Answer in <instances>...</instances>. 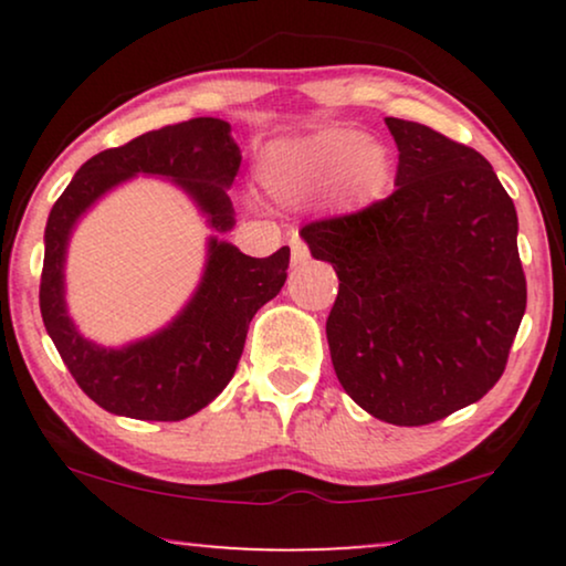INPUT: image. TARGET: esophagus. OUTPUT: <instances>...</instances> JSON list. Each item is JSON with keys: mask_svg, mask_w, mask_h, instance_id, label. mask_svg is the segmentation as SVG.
Here are the masks:
<instances>
[{"mask_svg": "<svg viewBox=\"0 0 566 566\" xmlns=\"http://www.w3.org/2000/svg\"><path fill=\"white\" fill-rule=\"evenodd\" d=\"M289 244H291V262H293V265H304V262L308 260V247H306L304 239H301L298 234H293Z\"/></svg>", "mask_w": 566, "mask_h": 566, "instance_id": "34e87169", "label": "esophagus"}]
</instances>
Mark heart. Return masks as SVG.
Masks as SVG:
<instances>
[{
    "instance_id": "heart-1",
    "label": "heart",
    "mask_w": 566,
    "mask_h": 566,
    "mask_svg": "<svg viewBox=\"0 0 566 566\" xmlns=\"http://www.w3.org/2000/svg\"><path fill=\"white\" fill-rule=\"evenodd\" d=\"M260 180L275 200L301 206L327 198L339 211H366L389 196V146L353 128L281 138L260 154Z\"/></svg>"
}]
</instances>
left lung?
I'll return each instance as SVG.
<instances>
[{
    "instance_id": "obj_1",
    "label": "left lung",
    "mask_w": 566,
    "mask_h": 566,
    "mask_svg": "<svg viewBox=\"0 0 566 566\" xmlns=\"http://www.w3.org/2000/svg\"><path fill=\"white\" fill-rule=\"evenodd\" d=\"M386 126L397 190L301 237L339 277L327 343L343 389L378 420L417 428L500 381L525 275L515 206L490 161L422 123Z\"/></svg>"
}]
</instances>
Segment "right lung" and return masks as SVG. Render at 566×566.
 I'll use <instances>...</instances> for the list:
<instances>
[{
    "instance_id": "1",
    "label": "right lung",
    "mask_w": 566,
    "mask_h": 566,
    "mask_svg": "<svg viewBox=\"0 0 566 566\" xmlns=\"http://www.w3.org/2000/svg\"><path fill=\"white\" fill-rule=\"evenodd\" d=\"M242 151L221 118H192L105 149L76 169L45 223L41 314L69 374L107 412L130 420L177 422L227 389L242 358L247 329L260 306L281 293L291 250L250 258L221 239L234 229L229 188ZM175 181L214 234L199 289L165 328L120 348L84 338L65 308V252L81 216L134 176Z\"/></svg>"
}]
</instances>
